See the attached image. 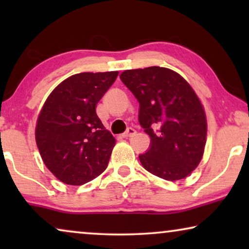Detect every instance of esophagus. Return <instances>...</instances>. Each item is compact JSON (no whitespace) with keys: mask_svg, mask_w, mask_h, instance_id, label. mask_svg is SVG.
<instances>
[{"mask_svg":"<svg viewBox=\"0 0 249 249\" xmlns=\"http://www.w3.org/2000/svg\"><path fill=\"white\" fill-rule=\"evenodd\" d=\"M136 134V130L134 128H128L127 131L124 132V134L121 135V137L124 138H128V137H131V136H134Z\"/></svg>","mask_w":249,"mask_h":249,"instance_id":"34e87169","label":"esophagus"}]
</instances>
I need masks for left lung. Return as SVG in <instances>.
Masks as SVG:
<instances>
[{"mask_svg":"<svg viewBox=\"0 0 249 249\" xmlns=\"http://www.w3.org/2000/svg\"><path fill=\"white\" fill-rule=\"evenodd\" d=\"M120 78L139 102V124L151 147L139 161L168 181L188 177L203 158L207 122L203 104L178 72L163 67L124 70Z\"/></svg>","mask_w":249,"mask_h":249,"instance_id":"8db88e82","label":"left lung"}]
</instances>
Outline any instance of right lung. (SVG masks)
Instances as JSON below:
<instances>
[{
    "instance_id": "obj_1",
    "label": "right lung",
    "mask_w": 249,
    "mask_h": 249,
    "mask_svg": "<svg viewBox=\"0 0 249 249\" xmlns=\"http://www.w3.org/2000/svg\"><path fill=\"white\" fill-rule=\"evenodd\" d=\"M118 71L73 74L54 88L40 110L35 139L46 168L60 181L80 186L103 173L115 138L96 114V104Z\"/></svg>"
}]
</instances>
